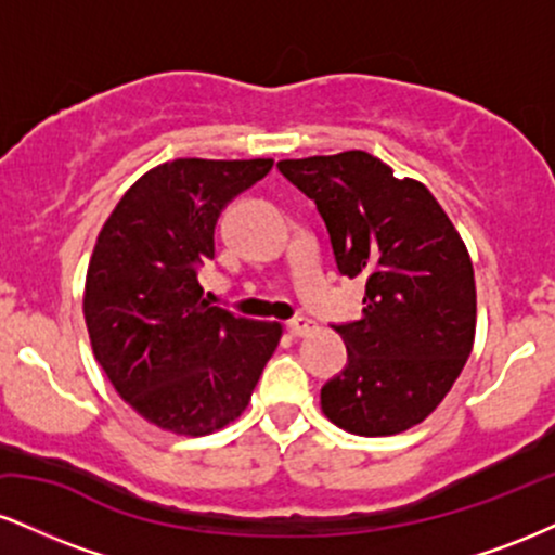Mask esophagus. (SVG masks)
I'll return each instance as SVG.
<instances>
[{
	"mask_svg": "<svg viewBox=\"0 0 555 555\" xmlns=\"http://www.w3.org/2000/svg\"><path fill=\"white\" fill-rule=\"evenodd\" d=\"M313 328L315 323L310 321V318H295V321H286V331H289L292 336H308Z\"/></svg>",
	"mask_w": 555,
	"mask_h": 555,
	"instance_id": "1",
	"label": "esophagus"
}]
</instances>
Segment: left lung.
<instances>
[{
    "label": "left lung",
    "mask_w": 555,
    "mask_h": 555,
    "mask_svg": "<svg viewBox=\"0 0 555 555\" xmlns=\"http://www.w3.org/2000/svg\"><path fill=\"white\" fill-rule=\"evenodd\" d=\"M279 171L323 216L344 276H365L362 315L334 326L347 367L321 410L354 436H393L441 404L475 344L467 245L423 182L365 151L284 158Z\"/></svg>",
    "instance_id": "8db88e82"
}]
</instances>
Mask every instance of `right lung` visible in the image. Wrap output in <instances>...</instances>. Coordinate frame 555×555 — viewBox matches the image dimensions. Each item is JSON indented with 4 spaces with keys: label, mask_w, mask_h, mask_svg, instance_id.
I'll list each match as a JSON object with an SVG mask.
<instances>
[{
    "label": "right lung",
    "mask_w": 555,
    "mask_h": 555,
    "mask_svg": "<svg viewBox=\"0 0 555 555\" xmlns=\"http://www.w3.org/2000/svg\"><path fill=\"white\" fill-rule=\"evenodd\" d=\"M271 167L273 158L158 164L99 232L82 295L88 336L114 391L156 428L208 436L234 423L282 339V323L214 308L197 282L219 214Z\"/></svg>",
    "instance_id": "1"
}]
</instances>
